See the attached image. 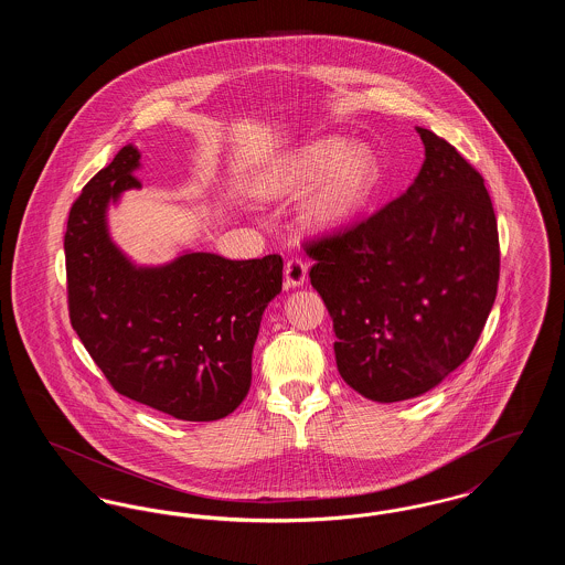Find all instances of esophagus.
<instances>
[{"mask_svg":"<svg viewBox=\"0 0 565 565\" xmlns=\"http://www.w3.org/2000/svg\"><path fill=\"white\" fill-rule=\"evenodd\" d=\"M307 270H309V265H307L305 260L290 258V260L286 263V270H284V275H286V286H288V288H300V286L305 284V279H307Z\"/></svg>","mask_w":565,"mask_h":565,"instance_id":"esophagus-1","label":"esophagus"}]
</instances>
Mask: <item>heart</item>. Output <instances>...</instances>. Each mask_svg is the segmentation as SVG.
<instances>
[{"label":"heart","instance_id":"1","mask_svg":"<svg viewBox=\"0 0 565 565\" xmlns=\"http://www.w3.org/2000/svg\"><path fill=\"white\" fill-rule=\"evenodd\" d=\"M381 186V162L369 146L323 137L270 162L258 190L267 199H298L313 233L350 226Z\"/></svg>","mask_w":565,"mask_h":565}]
</instances>
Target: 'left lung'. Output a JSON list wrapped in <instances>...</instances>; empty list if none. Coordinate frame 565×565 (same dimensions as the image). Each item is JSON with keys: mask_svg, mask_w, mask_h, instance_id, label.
<instances>
[{"mask_svg": "<svg viewBox=\"0 0 565 565\" xmlns=\"http://www.w3.org/2000/svg\"><path fill=\"white\" fill-rule=\"evenodd\" d=\"M426 161L408 190L343 233L307 243L311 286L343 381L375 403L417 398L475 350L500 279L483 175L417 127Z\"/></svg>", "mask_w": 565, "mask_h": 565, "instance_id": "left-lung-1", "label": "left lung"}]
</instances>
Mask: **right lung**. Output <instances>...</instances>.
Instances as JSON below:
<instances>
[{
    "mask_svg": "<svg viewBox=\"0 0 565 565\" xmlns=\"http://www.w3.org/2000/svg\"><path fill=\"white\" fill-rule=\"evenodd\" d=\"M139 159L125 146L72 205L70 320L118 394L182 422H215L249 392L252 351L267 305L281 292L284 260L184 252L137 267L109 237L108 207L141 186Z\"/></svg>",
    "mask_w": 565,
    "mask_h": 565,
    "instance_id": "obj_1",
    "label": "right lung"
}]
</instances>
